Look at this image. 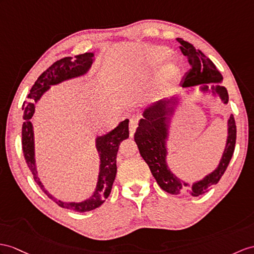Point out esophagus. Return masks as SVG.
Returning <instances> with one entry per match:
<instances>
[{
    "label": "esophagus",
    "instance_id": "34e87169",
    "mask_svg": "<svg viewBox=\"0 0 254 254\" xmlns=\"http://www.w3.org/2000/svg\"><path fill=\"white\" fill-rule=\"evenodd\" d=\"M138 122H139L138 117L130 119V121H129V132H130V137H132L134 131H135V129H137V127H138Z\"/></svg>",
    "mask_w": 254,
    "mask_h": 254
}]
</instances>
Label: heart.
Instances as JSON below:
<instances>
[{"instance_id":"heart-1","label":"heart","mask_w":254,"mask_h":254,"mask_svg":"<svg viewBox=\"0 0 254 254\" xmlns=\"http://www.w3.org/2000/svg\"><path fill=\"white\" fill-rule=\"evenodd\" d=\"M169 57H170V53L168 51H165V49H163V51H159L157 53L156 60L157 61H165V60L168 59ZM166 75L169 79H175L179 75H180V69H179V67L176 66V65H171V66L168 67V69H167Z\"/></svg>"}]
</instances>
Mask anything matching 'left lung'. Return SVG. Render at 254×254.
I'll return each mask as SVG.
<instances>
[{
  "mask_svg": "<svg viewBox=\"0 0 254 254\" xmlns=\"http://www.w3.org/2000/svg\"><path fill=\"white\" fill-rule=\"evenodd\" d=\"M180 43V49L184 56H187L190 69L185 74L181 86L184 88L200 85L202 91L209 90L208 84L221 83V73L216 69L214 64L206 57L199 49H196L189 42L182 39H177ZM213 94H218L223 103L228 102V94L224 86H211ZM176 101V96L163 99L151 107L144 110L143 119L139 122V127L134 133V141L138 145L142 158L150 167L153 177L155 178L160 189L172 195L183 196H199L209 190V188L216 184L230 164L236 144V123L233 114L230 116L227 126L228 135L226 146L221 158V162L214 171L209 174L200 181L193 183L189 187V183L181 181L177 178L167 165V146L166 141L168 139L169 115L172 112L171 106Z\"/></svg>",
  "mask_w": 254,
  "mask_h": 254,
  "instance_id": "left-lung-1",
  "label": "left lung"
}]
</instances>
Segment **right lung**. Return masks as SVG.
I'll use <instances>...</instances> for the list:
<instances>
[{"mask_svg":"<svg viewBox=\"0 0 254 254\" xmlns=\"http://www.w3.org/2000/svg\"><path fill=\"white\" fill-rule=\"evenodd\" d=\"M92 61H94L92 53H85L77 55L75 57H64L56 61L36 79L28 95V101H24L22 104V151L26 163L33 175L34 181L38 183L41 190L49 198L54 200L59 207L75 212H86L100 207L109 197L116 176V155L119 152L120 144L123 140L129 137V120L121 122L120 125L114 128L112 131L96 139V147L99 156H100V171H99L98 182L94 194L84 201L64 202L57 200L51 193H48L38 177L34 158V134L31 119L35 111L34 102H38L43 94L48 90L52 85H57L64 80L84 75L89 70Z\"/></svg>","mask_w":254,"mask_h":254,"instance_id":"obj_1","label":"right lung"}]
</instances>
